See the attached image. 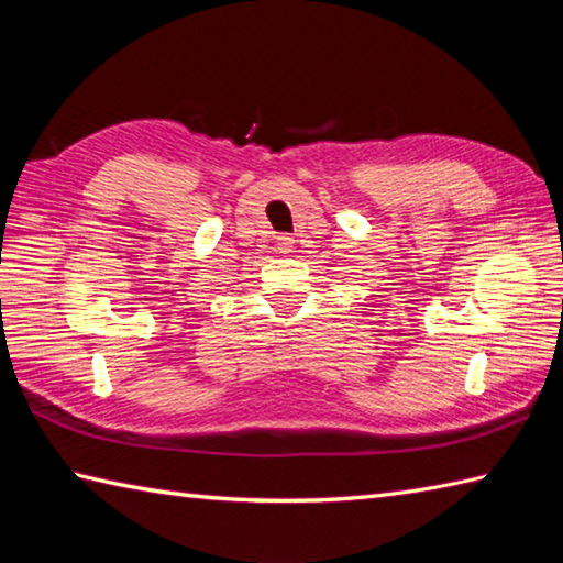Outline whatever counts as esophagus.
I'll return each instance as SVG.
<instances>
[{
  "label": "esophagus",
  "instance_id": "obj_1",
  "mask_svg": "<svg viewBox=\"0 0 563 563\" xmlns=\"http://www.w3.org/2000/svg\"><path fill=\"white\" fill-rule=\"evenodd\" d=\"M275 246H278L280 254H290V251L295 249V239L288 236V234H283V236H278V244H275Z\"/></svg>",
  "mask_w": 563,
  "mask_h": 563
}]
</instances>
